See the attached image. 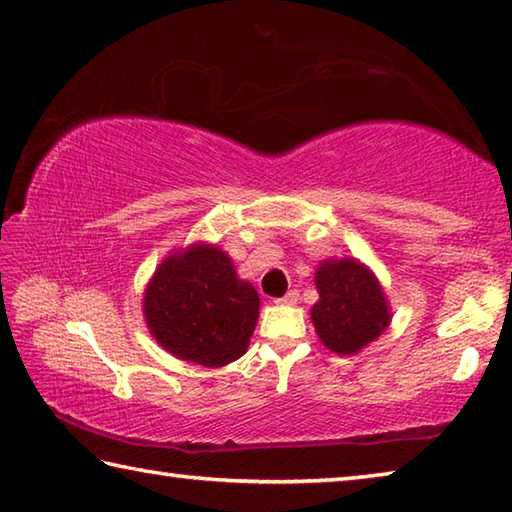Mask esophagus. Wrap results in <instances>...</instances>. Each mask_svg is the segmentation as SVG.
I'll use <instances>...</instances> for the list:
<instances>
[{"label": "esophagus", "mask_w": 512, "mask_h": 512, "mask_svg": "<svg viewBox=\"0 0 512 512\" xmlns=\"http://www.w3.org/2000/svg\"><path fill=\"white\" fill-rule=\"evenodd\" d=\"M297 300H300V293H297V291H288L284 297H280V300H275L277 304H288V306H291V304H297Z\"/></svg>", "instance_id": "obj_1"}]
</instances>
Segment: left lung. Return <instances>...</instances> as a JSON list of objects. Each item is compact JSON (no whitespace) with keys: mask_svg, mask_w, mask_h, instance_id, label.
I'll return each mask as SVG.
<instances>
[{"mask_svg":"<svg viewBox=\"0 0 512 512\" xmlns=\"http://www.w3.org/2000/svg\"><path fill=\"white\" fill-rule=\"evenodd\" d=\"M313 280L320 300L313 304L311 322L322 345L333 353L353 356L392 322L383 284L360 259H324Z\"/></svg>","mask_w":512,"mask_h":512,"instance_id":"8db88e82","label":"left lung"}]
</instances>
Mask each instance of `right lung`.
Segmentation results:
<instances>
[{"mask_svg": "<svg viewBox=\"0 0 512 512\" xmlns=\"http://www.w3.org/2000/svg\"><path fill=\"white\" fill-rule=\"evenodd\" d=\"M152 338L174 358L224 367L241 358L259 318L255 286L217 244L194 241L156 266L143 293Z\"/></svg>", "mask_w": 512, "mask_h": 512, "instance_id": "1", "label": "right lung"}]
</instances>
